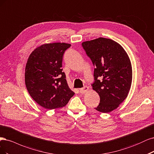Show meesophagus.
I'll list each match as a JSON object with an SVG mask.
<instances>
[{
    "label": "esophagus",
    "mask_w": 154,
    "mask_h": 154,
    "mask_svg": "<svg viewBox=\"0 0 154 154\" xmlns=\"http://www.w3.org/2000/svg\"><path fill=\"white\" fill-rule=\"evenodd\" d=\"M89 90V88L87 87V86H84V88H81L80 90H79V92H80L81 93H86Z\"/></svg>",
    "instance_id": "esophagus-1"
}]
</instances>
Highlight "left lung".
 I'll return each instance as SVG.
<instances>
[{"mask_svg":"<svg viewBox=\"0 0 154 154\" xmlns=\"http://www.w3.org/2000/svg\"><path fill=\"white\" fill-rule=\"evenodd\" d=\"M82 45L95 66L92 87L100 99L95 109L110 112L119 107L130 91L132 80L130 58L121 45L111 39L98 38L84 42Z\"/></svg>","mask_w":154,"mask_h":154,"instance_id":"8db88e82","label":"left lung"}]
</instances>
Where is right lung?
<instances>
[{
	"label": "right lung",
	"instance_id": "add662e5",
	"mask_svg": "<svg viewBox=\"0 0 154 154\" xmlns=\"http://www.w3.org/2000/svg\"><path fill=\"white\" fill-rule=\"evenodd\" d=\"M71 44L44 43L29 55L25 70V82L29 95L39 106L54 109L65 106L74 93L62 72L63 54Z\"/></svg>",
	"mask_w": 154,
	"mask_h": 154
}]
</instances>
